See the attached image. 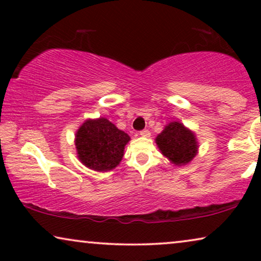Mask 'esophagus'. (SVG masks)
<instances>
[{
	"mask_svg": "<svg viewBox=\"0 0 261 261\" xmlns=\"http://www.w3.org/2000/svg\"><path fill=\"white\" fill-rule=\"evenodd\" d=\"M140 135H141V137H144V138H149V137H151V133H149L148 129H144V130L140 132Z\"/></svg>",
	"mask_w": 261,
	"mask_h": 261,
	"instance_id": "obj_1",
	"label": "esophagus"
}]
</instances>
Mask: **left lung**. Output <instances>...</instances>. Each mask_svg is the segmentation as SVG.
<instances>
[{
    "mask_svg": "<svg viewBox=\"0 0 261 261\" xmlns=\"http://www.w3.org/2000/svg\"><path fill=\"white\" fill-rule=\"evenodd\" d=\"M155 144L165 158L176 166H184L192 162L198 153L196 134L179 121L167 123L155 138Z\"/></svg>",
    "mask_w": 261,
    "mask_h": 261,
    "instance_id": "1",
    "label": "left lung"
}]
</instances>
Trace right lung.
<instances>
[{"label":"right lung","mask_w":261,"mask_h":261,"mask_svg":"<svg viewBox=\"0 0 261 261\" xmlns=\"http://www.w3.org/2000/svg\"><path fill=\"white\" fill-rule=\"evenodd\" d=\"M130 137L106 117L88 119L74 134L77 156L90 170L106 172L119 165Z\"/></svg>","instance_id":"right-lung-1"}]
</instances>
